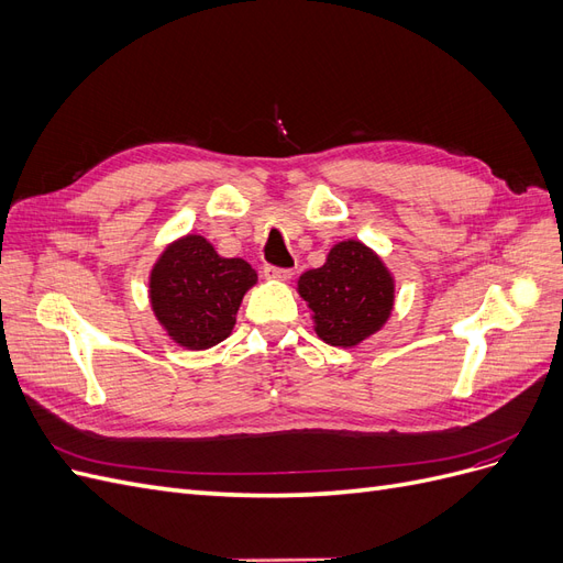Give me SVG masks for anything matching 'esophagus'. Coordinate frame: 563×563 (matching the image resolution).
Instances as JSON below:
<instances>
[{"instance_id": "1", "label": "esophagus", "mask_w": 563, "mask_h": 563, "mask_svg": "<svg viewBox=\"0 0 563 563\" xmlns=\"http://www.w3.org/2000/svg\"><path fill=\"white\" fill-rule=\"evenodd\" d=\"M263 275H265L267 279H279V282H286V279H291V277H294V269H282V267H272V265H267V267L263 269Z\"/></svg>"}]
</instances>
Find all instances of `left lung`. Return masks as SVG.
<instances>
[{"instance_id":"8db88e82","label":"left lung","mask_w":563,"mask_h":563,"mask_svg":"<svg viewBox=\"0 0 563 563\" xmlns=\"http://www.w3.org/2000/svg\"><path fill=\"white\" fill-rule=\"evenodd\" d=\"M298 296L312 310L314 333L333 347H356L395 310L397 282L380 255L360 240L331 246L327 263L302 272Z\"/></svg>"}]
</instances>
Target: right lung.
<instances>
[{"label": "right lung", "instance_id": "1", "mask_svg": "<svg viewBox=\"0 0 563 563\" xmlns=\"http://www.w3.org/2000/svg\"><path fill=\"white\" fill-rule=\"evenodd\" d=\"M258 275L244 258H223L207 236L187 232L150 267V308L176 345L201 352L232 333L236 312Z\"/></svg>", "mask_w": 563, "mask_h": 563}]
</instances>
